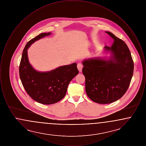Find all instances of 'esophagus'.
I'll return each instance as SVG.
<instances>
[{"instance_id":"esophagus-1","label":"esophagus","mask_w":146,"mask_h":146,"mask_svg":"<svg viewBox=\"0 0 146 146\" xmlns=\"http://www.w3.org/2000/svg\"><path fill=\"white\" fill-rule=\"evenodd\" d=\"M83 67V65L82 63H79L77 64V68H78V69L79 70V72H82Z\"/></svg>"}]
</instances>
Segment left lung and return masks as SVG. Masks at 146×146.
<instances>
[{
	"mask_svg": "<svg viewBox=\"0 0 146 146\" xmlns=\"http://www.w3.org/2000/svg\"><path fill=\"white\" fill-rule=\"evenodd\" d=\"M114 41L111 47L104 49L112 52L110 60L94 58L83 62L85 90L92 101L101 104L114 102L127 90L131 82L134 63L125 42L110 32Z\"/></svg>",
	"mask_w": 146,
	"mask_h": 146,
	"instance_id": "8db88e82",
	"label": "left lung"
}]
</instances>
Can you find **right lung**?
Segmentation results:
<instances>
[{
    "instance_id": "obj_1",
    "label": "right lung",
    "mask_w": 146,
    "mask_h": 146,
    "mask_svg": "<svg viewBox=\"0 0 146 146\" xmlns=\"http://www.w3.org/2000/svg\"><path fill=\"white\" fill-rule=\"evenodd\" d=\"M50 33H43L27 43L23 49L19 66L21 82L28 95L43 104H55L65 96L72 79L79 73L76 63L60 67L48 72H39L28 62L27 50L30 45Z\"/></svg>"
}]
</instances>
